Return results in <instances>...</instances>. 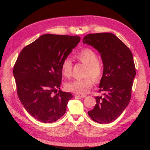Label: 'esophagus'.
<instances>
[{"instance_id": "34e87169", "label": "esophagus", "mask_w": 150, "mask_h": 150, "mask_svg": "<svg viewBox=\"0 0 150 150\" xmlns=\"http://www.w3.org/2000/svg\"><path fill=\"white\" fill-rule=\"evenodd\" d=\"M74 95L76 96L79 97V98H85L86 96V94H77V93H76V94H74Z\"/></svg>"}]
</instances>
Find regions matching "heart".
<instances>
[{
  "label": "heart",
  "instance_id": "1",
  "mask_svg": "<svg viewBox=\"0 0 150 150\" xmlns=\"http://www.w3.org/2000/svg\"><path fill=\"white\" fill-rule=\"evenodd\" d=\"M74 57L87 67L84 73V77L86 78L67 83L66 84V88L69 91L77 94L86 93L92 88L94 81L98 83L101 81L103 74V67L98 61V54L91 49L85 48L81 50L75 54ZM72 62L70 59L65 58L61 63L63 76L66 78H70L72 75Z\"/></svg>",
  "mask_w": 150,
  "mask_h": 150
}]
</instances>
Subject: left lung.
Returning <instances> with one entry per match:
<instances>
[{
    "label": "left lung",
    "instance_id": "left-lung-1",
    "mask_svg": "<svg viewBox=\"0 0 150 150\" xmlns=\"http://www.w3.org/2000/svg\"><path fill=\"white\" fill-rule=\"evenodd\" d=\"M101 54L103 75L96 96V105L88 112L94 121L107 124L115 121L128 105L136 69L133 54L126 45L111 33L89 34L83 38Z\"/></svg>",
    "mask_w": 150,
    "mask_h": 150
}]
</instances>
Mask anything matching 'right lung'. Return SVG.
<instances>
[{
    "label": "right lung",
    "mask_w": 150,
    "mask_h": 150,
    "mask_svg": "<svg viewBox=\"0 0 150 150\" xmlns=\"http://www.w3.org/2000/svg\"><path fill=\"white\" fill-rule=\"evenodd\" d=\"M80 39L78 35L44 34L18 56L13 69L18 97L38 121L51 123L65 114L73 96L60 89L61 63Z\"/></svg>",
    "instance_id": "add662e5"
}]
</instances>
